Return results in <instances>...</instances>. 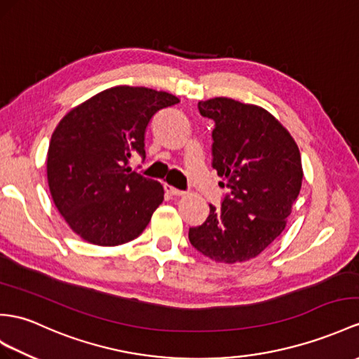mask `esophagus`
Listing matches in <instances>:
<instances>
[{"label":"esophagus","mask_w":359,"mask_h":359,"mask_svg":"<svg viewBox=\"0 0 359 359\" xmlns=\"http://www.w3.org/2000/svg\"><path fill=\"white\" fill-rule=\"evenodd\" d=\"M164 189H165V191H168L170 196H182V195H184V191L180 190V189H175V187H172L169 184H165Z\"/></svg>","instance_id":"34e87169"}]
</instances>
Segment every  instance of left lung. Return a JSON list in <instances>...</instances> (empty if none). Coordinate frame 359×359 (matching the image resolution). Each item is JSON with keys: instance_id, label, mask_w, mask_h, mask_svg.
Segmentation results:
<instances>
[{"instance_id": "1", "label": "left lung", "mask_w": 359, "mask_h": 359, "mask_svg": "<svg viewBox=\"0 0 359 359\" xmlns=\"http://www.w3.org/2000/svg\"><path fill=\"white\" fill-rule=\"evenodd\" d=\"M198 108L215 120L213 169L229 195L221 207L210 205L207 221L189 230V241L215 262H247L285 230L302 189L299 146L257 104L215 97L201 100Z\"/></svg>"}]
</instances>
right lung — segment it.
<instances>
[{"instance_id":"right-lung-1","label":"right lung","mask_w":359,"mask_h":359,"mask_svg":"<svg viewBox=\"0 0 359 359\" xmlns=\"http://www.w3.org/2000/svg\"><path fill=\"white\" fill-rule=\"evenodd\" d=\"M177 95L144 86H112L59 121L47 152L51 198L79 238L100 247L134 241L164 199L158 181L128 168L144 151V133Z\"/></svg>"}]
</instances>
